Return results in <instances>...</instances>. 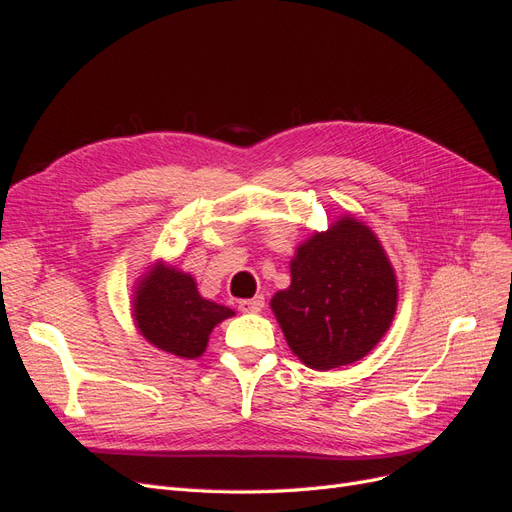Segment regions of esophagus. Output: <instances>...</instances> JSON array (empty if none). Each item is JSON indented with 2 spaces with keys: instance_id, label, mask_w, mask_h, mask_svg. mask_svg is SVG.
Segmentation results:
<instances>
[{
  "instance_id": "obj_1",
  "label": "esophagus",
  "mask_w": 512,
  "mask_h": 512,
  "mask_svg": "<svg viewBox=\"0 0 512 512\" xmlns=\"http://www.w3.org/2000/svg\"><path fill=\"white\" fill-rule=\"evenodd\" d=\"M262 307H265V297H262V294H256V297H252V299L239 301V309L243 314H256Z\"/></svg>"
}]
</instances>
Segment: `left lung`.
Masks as SVG:
<instances>
[{
    "label": "left lung",
    "mask_w": 512,
    "mask_h": 512,
    "mask_svg": "<svg viewBox=\"0 0 512 512\" xmlns=\"http://www.w3.org/2000/svg\"><path fill=\"white\" fill-rule=\"evenodd\" d=\"M271 309L290 350L312 369L361 361L389 331L397 280L378 237L352 215L314 232L290 260Z\"/></svg>",
    "instance_id": "left-lung-1"
}]
</instances>
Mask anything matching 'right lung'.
Masks as SVG:
<instances>
[{"instance_id": "add662e5", "label": "right lung", "mask_w": 512, "mask_h": 512, "mask_svg": "<svg viewBox=\"0 0 512 512\" xmlns=\"http://www.w3.org/2000/svg\"><path fill=\"white\" fill-rule=\"evenodd\" d=\"M136 329L156 348L198 359L215 324L235 316L230 307L200 297L194 277L156 262L134 290Z\"/></svg>"}]
</instances>
